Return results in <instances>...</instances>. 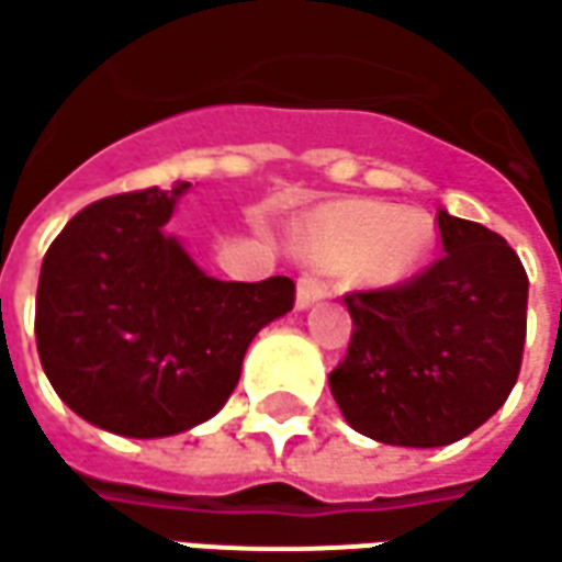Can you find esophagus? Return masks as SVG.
<instances>
[{
    "instance_id": "1",
    "label": "esophagus",
    "mask_w": 562,
    "mask_h": 562,
    "mask_svg": "<svg viewBox=\"0 0 562 562\" xmlns=\"http://www.w3.org/2000/svg\"><path fill=\"white\" fill-rule=\"evenodd\" d=\"M326 292H329V289H326V282L323 280H316V277H301V280H297V307H301V311H304V307H311V304H316V301H319V297H326Z\"/></svg>"
}]
</instances>
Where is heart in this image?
I'll return each mask as SVG.
<instances>
[{
  "label": "heart",
  "instance_id": "heart-1",
  "mask_svg": "<svg viewBox=\"0 0 562 562\" xmlns=\"http://www.w3.org/2000/svg\"><path fill=\"white\" fill-rule=\"evenodd\" d=\"M427 221L391 202L345 200L323 205L301 231V249L326 267H347L372 285L406 280L427 251Z\"/></svg>",
  "mask_w": 562,
  "mask_h": 562
}]
</instances>
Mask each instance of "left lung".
Segmentation results:
<instances>
[{
    "label": "left lung",
    "mask_w": 562,
    "mask_h": 562,
    "mask_svg": "<svg viewBox=\"0 0 562 562\" xmlns=\"http://www.w3.org/2000/svg\"><path fill=\"white\" fill-rule=\"evenodd\" d=\"M442 255L418 277L345 295L353 335L329 387L347 425L434 449L505 406L520 375L529 280L498 233L437 215Z\"/></svg>",
    "instance_id": "8db88e82"
}]
</instances>
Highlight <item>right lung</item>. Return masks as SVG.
<instances>
[{
  "mask_svg": "<svg viewBox=\"0 0 562 562\" xmlns=\"http://www.w3.org/2000/svg\"><path fill=\"white\" fill-rule=\"evenodd\" d=\"M86 205L45 251L36 347L57 396L120 437H171L215 415L251 338L292 311L295 282H221L166 236L187 190Z\"/></svg>",
  "mask_w": 562,
  "mask_h": 562,
  "instance_id": "obj_1",
  "label": "right lung"
}]
</instances>
